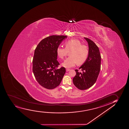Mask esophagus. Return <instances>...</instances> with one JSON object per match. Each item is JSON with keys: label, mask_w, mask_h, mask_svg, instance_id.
<instances>
[{"label": "esophagus", "mask_w": 129, "mask_h": 129, "mask_svg": "<svg viewBox=\"0 0 129 129\" xmlns=\"http://www.w3.org/2000/svg\"><path fill=\"white\" fill-rule=\"evenodd\" d=\"M66 71L67 72H68V71H70V70L69 69H66Z\"/></svg>", "instance_id": "34e87169"}]
</instances>
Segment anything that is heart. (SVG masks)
<instances>
[{
  "mask_svg": "<svg viewBox=\"0 0 129 129\" xmlns=\"http://www.w3.org/2000/svg\"><path fill=\"white\" fill-rule=\"evenodd\" d=\"M65 48L58 47L56 49L57 54L59 58L63 59L68 53L71 56L67 58L62 64L63 67L70 68L76 64H81L86 61L89 55V50L87 46L82 45L79 40L71 39L66 42Z\"/></svg>",
  "mask_w": 129,
  "mask_h": 129,
  "instance_id": "b5f03b06",
  "label": "heart"
}]
</instances>
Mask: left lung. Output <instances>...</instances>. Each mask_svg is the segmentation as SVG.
<instances>
[{"instance_id":"1","label":"left lung","mask_w":129,"mask_h":129,"mask_svg":"<svg viewBox=\"0 0 129 129\" xmlns=\"http://www.w3.org/2000/svg\"><path fill=\"white\" fill-rule=\"evenodd\" d=\"M84 38L88 43L89 55L84 63L79 68L83 72L75 70L76 75L73 79L75 86L80 90L89 89L94 84L101 68V56L99 48L92 40Z\"/></svg>"}]
</instances>
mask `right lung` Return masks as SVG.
<instances>
[{
	"mask_svg": "<svg viewBox=\"0 0 129 129\" xmlns=\"http://www.w3.org/2000/svg\"><path fill=\"white\" fill-rule=\"evenodd\" d=\"M67 36L52 35L42 40L34 51L33 72L36 80L43 87L53 89L59 86L66 72L58 69L56 49Z\"/></svg>",
	"mask_w": 129,
	"mask_h": 129,
	"instance_id": "1",
	"label": "right lung"
}]
</instances>
